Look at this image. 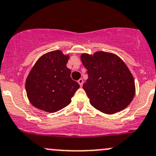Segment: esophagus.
<instances>
[{
	"label": "esophagus",
	"instance_id": "obj_1",
	"mask_svg": "<svg viewBox=\"0 0 156 156\" xmlns=\"http://www.w3.org/2000/svg\"><path fill=\"white\" fill-rule=\"evenodd\" d=\"M78 84H80V86H81V87H82L83 83H84V81H83L82 78H80V79L78 81Z\"/></svg>",
	"mask_w": 156,
	"mask_h": 156
}]
</instances>
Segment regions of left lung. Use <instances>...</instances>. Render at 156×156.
I'll return each instance as SVG.
<instances>
[{
  "instance_id": "8db88e82",
  "label": "left lung",
  "mask_w": 156,
  "mask_h": 156,
  "mask_svg": "<svg viewBox=\"0 0 156 156\" xmlns=\"http://www.w3.org/2000/svg\"><path fill=\"white\" fill-rule=\"evenodd\" d=\"M82 64L88 78L83 89L90 104L106 114L124 110L132 102L136 93L134 78L124 62L115 54L99 51L82 53Z\"/></svg>"
}]
</instances>
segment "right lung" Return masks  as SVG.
Returning <instances> with one entry per match:
<instances>
[{
    "label": "right lung",
    "instance_id": "right-lung-1",
    "mask_svg": "<svg viewBox=\"0 0 156 156\" xmlns=\"http://www.w3.org/2000/svg\"><path fill=\"white\" fill-rule=\"evenodd\" d=\"M69 59V55H65L61 50L49 52L38 58L25 83L32 105L55 113L72 102L80 85L71 78V70L66 66Z\"/></svg>",
    "mask_w": 156,
    "mask_h": 156
}]
</instances>
